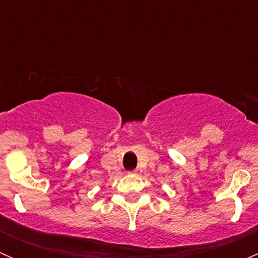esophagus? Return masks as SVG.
Returning <instances> with one entry per match:
<instances>
[{"label": "esophagus", "instance_id": "34e87169", "mask_svg": "<svg viewBox=\"0 0 258 258\" xmlns=\"http://www.w3.org/2000/svg\"><path fill=\"white\" fill-rule=\"evenodd\" d=\"M134 173H135V175H137V173H139V171H137V170L134 171Z\"/></svg>", "mask_w": 258, "mask_h": 258}]
</instances>
